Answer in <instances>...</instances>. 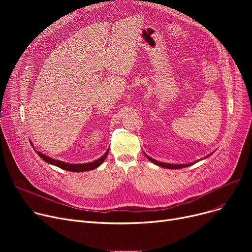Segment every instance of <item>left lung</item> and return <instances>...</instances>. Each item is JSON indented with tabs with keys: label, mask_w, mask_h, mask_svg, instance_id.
Returning a JSON list of instances; mask_svg holds the SVG:
<instances>
[{
	"label": "left lung",
	"mask_w": 252,
	"mask_h": 252,
	"mask_svg": "<svg viewBox=\"0 0 252 252\" xmlns=\"http://www.w3.org/2000/svg\"><path fill=\"white\" fill-rule=\"evenodd\" d=\"M145 155H146V157L148 158V159L151 161V162H153L154 164H156V165H158V166H161V167H165V168H170V169H177V168H182V167H187V166H190V165H192V164H194L195 162H193V163H187V164H170V163H165V162H159V161H157V160H155V159H153L152 157H150V156H148L146 153H144ZM207 157V156H206ZM197 162V161H196Z\"/></svg>",
	"instance_id": "obj_1"
}]
</instances>
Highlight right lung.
Segmentation results:
<instances>
[{"label": "right lung", "instance_id": "1", "mask_svg": "<svg viewBox=\"0 0 252 252\" xmlns=\"http://www.w3.org/2000/svg\"><path fill=\"white\" fill-rule=\"evenodd\" d=\"M32 147H33V145H32ZM35 152L37 153V155L39 157L42 158L43 160H45L46 162H48L50 164L58 166V167H60L62 169H65V170L74 171V173H81V171L92 170V169H95L98 166H100L103 163V161L106 159V157H107L109 149L106 151L105 154L103 156H101L99 159L93 161V162H88V163H66V162H63V161H60V160H57V159H53V158H51V157H49V156H47V155H45V154H43L41 152H38V151H35Z\"/></svg>", "mask_w": 252, "mask_h": 252}]
</instances>
